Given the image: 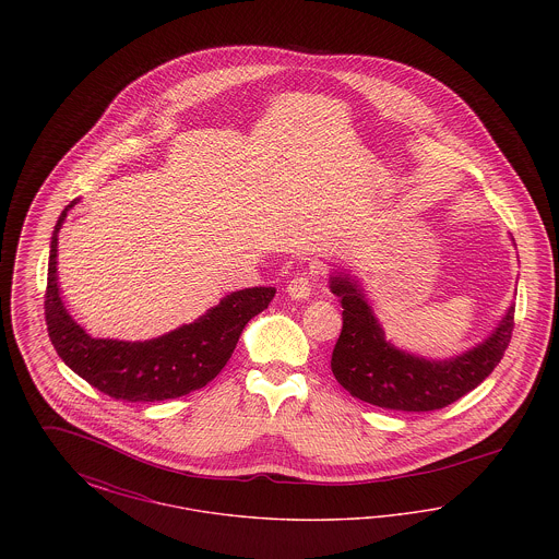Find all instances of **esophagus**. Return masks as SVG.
<instances>
[{
  "instance_id": "1",
  "label": "esophagus",
  "mask_w": 559,
  "mask_h": 559,
  "mask_svg": "<svg viewBox=\"0 0 559 559\" xmlns=\"http://www.w3.org/2000/svg\"><path fill=\"white\" fill-rule=\"evenodd\" d=\"M314 278H317V274L312 270H306V272H299L297 276H293L287 285L289 297L292 299H308L312 292V285H314Z\"/></svg>"
}]
</instances>
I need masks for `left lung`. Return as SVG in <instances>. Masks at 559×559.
<instances>
[{"instance_id": "1", "label": "left lung", "mask_w": 559, "mask_h": 559, "mask_svg": "<svg viewBox=\"0 0 559 559\" xmlns=\"http://www.w3.org/2000/svg\"><path fill=\"white\" fill-rule=\"evenodd\" d=\"M331 292L344 308V326L333 347L331 371L354 399L390 411H438L478 388L501 362L515 326V306H509L506 319L484 344L436 362L385 342L365 295L347 276H331Z\"/></svg>"}]
</instances>
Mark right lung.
<instances>
[{
    "mask_svg": "<svg viewBox=\"0 0 559 559\" xmlns=\"http://www.w3.org/2000/svg\"><path fill=\"white\" fill-rule=\"evenodd\" d=\"M71 201L53 226L44 314L50 342L71 371L110 399L159 402L207 385L233 356L245 324L266 310L276 289L253 287L226 295L192 324L151 342L94 340L69 317L56 276L58 233Z\"/></svg>",
    "mask_w": 559,
    "mask_h": 559,
    "instance_id": "obj_1",
    "label": "right lung"
}]
</instances>
